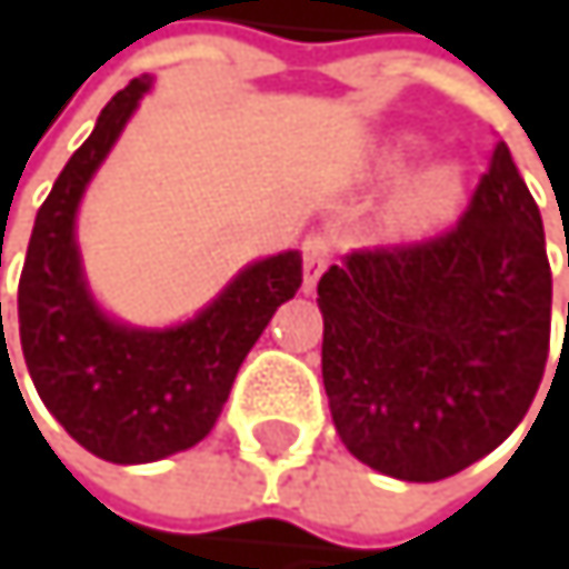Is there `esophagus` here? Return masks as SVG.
Instances as JSON below:
<instances>
[{"label":"esophagus","mask_w":569,"mask_h":569,"mask_svg":"<svg viewBox=\"0 0 569 569\" xmlns=\"http://www.w3.org/2000/svg\"><path fill=\"white\" fill-rule=\"evenodd\" d=\"M300 252H303V290L310 293L317 287L320 272L327 269V262H331V242H327L323 234H307Z\"/></svg>","instance_id":"esophagus-1"}]
</instances>
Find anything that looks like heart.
Listing matches in <instances>:
<instances>
[{
	"label": "heart",
	"mask_w": 569,
	"mask_h": 569,
	"mask_svg": "<svg viewBox=\"0 0 569 569\" xmlns=\"http://www.w3.org/2000/svg\"><path fill=\"white\" fill-rule=\"evenodd\" d=\"M417 157H420L417 142H399V146L386 149L382 160H379V177L382 180H402L412 170V163H417ZM461 193H465V180L453 167H447V163L427 167L402 183L396 208H392V218L406 228L440 224L443 218H450L457 211Z\"/></svg>",
	"instance_id": "b5f03b06"
}]
</instances>
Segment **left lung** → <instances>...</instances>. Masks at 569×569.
<instances>
[{
	"label": "left lung",
	"instance_id": "8db88e82",
	"mask_svg": "<svg viewBox=\"0 0 569 569\" xmlns=\"http://www.w3.org/2000/svg\"><path fill=\"white\" fill-rule=\"evenodd\" d=\"M317 307L327 406L361 465L440 481L491 453L536 399L553 307L542 218L509 146L495 142L453 228L345 256Z\"/></svg>",
	"mask_w": 569,
	"mask_h": 569
}]
</instances>
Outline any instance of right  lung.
Wrapping results in <instances>:
<instances>
[{"label": "right lung", "mask_w": 569, "mask_h": 569, "mask_svg": "<svg viewBox=\"0 0 569 569\" xmlns=\"http://www.w3.org/2000/svg\"><path fill=\"white\" fill-rule=\"evenodd\" d=\"M146 88L149 74L132 78L101 108L94 132L37 211L19 276V345L30 379L57 423L112 465H149L204 440L246 355L303 282L300 252L262 259L170 331H132L94 307L74 246V211Z\"/></svg>", "instance_id": "obj_1"}]
</instances>
